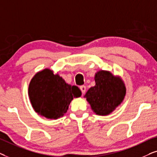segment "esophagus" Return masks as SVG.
<instances>
[{
    "label": "esophagus",
    "instance_id": "1",
    "mask_svg": "<svg viewBox=\"0 0 157 157\" xmlns=\"http://www.w3.org/2000/svg\"><path fill=\"white\" fill-rule=\"evenodd\" d=\"M80 90L82 91V94H85V91H86V87L84 86V85H82V86H80Z\"/></svg>",
    "mask_w": 157,
    "mask_h": 157
}]
</instances>
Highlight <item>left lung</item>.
<instances>
[{"label": "left lung", "instance_id": "1", "mask_svg": "<svg viewBox=\"0 0 157 157\" xmlns=\"http://www.w3.org/2000/svg\"><path fill=\"white\" fill-rule=\"evenodd\" d=\"M95 86L87 91L84 98L96 115L108 116L124 101L126 85L121 77L102 70L95 73Z\"/></svg>", "mask_w": 157, "mask_h": 157}]
</instances>
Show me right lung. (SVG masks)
<instances>
[{
	"instance_id": "obj_1",
	"label": "right lung",
	"mask_w": 157,
	"mask_h": 157,
	"mask_svg": "<svg viewBox=\"0 0 157 157\" xmlns=\"http://www.w3.org/2000/svg\"><path fill=\"white\" fill-rule=\"evenodd\" d=\"M28 94L31 105L39 116L56 120L67 112L73 98L82 95L75 85L67 84L58 73L46 68L36 72L30 81Z\"/></svg>"
}]
</instances>
